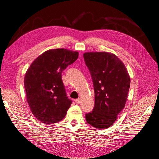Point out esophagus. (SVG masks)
Segmentation results:
<instances>
[{"label": "esophagus", "instance_id": "34e87169", "mask_svg": "<svg viewBox=\"0 0 159 159\" xmlns=\"http://www.w3.org/2000/svg\"><path fill=\"white\" fill-rule=\"evenodd\" d=\"M75 102H76V104H79L80 102V98H78V99H76V100H75Z\"/></svg>", "mask_w": 159, "mask_h": 159}]
</instances>
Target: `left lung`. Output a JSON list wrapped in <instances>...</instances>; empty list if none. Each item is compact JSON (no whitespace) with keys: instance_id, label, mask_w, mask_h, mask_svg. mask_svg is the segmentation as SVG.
I'll return each mask as SVG.
<instances>
[{"instance_id":"8db88e82","label":"left lung","mask_w":159,"mask_h":159,"mask_svg":"<svg viewBox=\"0 0 159 159\" xmlns=\"http://www.w3.org/2000/svg\"><path fill=\"white\" fill-rule=\"evenodd\" d=\"M84 60L92 78L95 105L85 115L87 122L98 130L114 124L124 109L130 79L124 63L111 52H87Z\"/></svg>"}]
</instances>
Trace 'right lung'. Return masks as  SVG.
I'll use <instances>...</instances> for the list:
<instances>
[{"mask_svg": "<svg viewBox=\"0 0 159 159\" xmlns=\"http://www.w3.org/2000/svg\"><path fill=\"white\" fill-rule=\"evenodd\" d=\"M78 57L76 51L50 49L37 57L26 71V100L33 116L41 122L55 124L66 116L72 100L67 97L61 73Z\"/></svg>", "mask_w": 159, "mask_h": 159, "instance_id": "add662e5", "label": "right lung"}]
</instances>
